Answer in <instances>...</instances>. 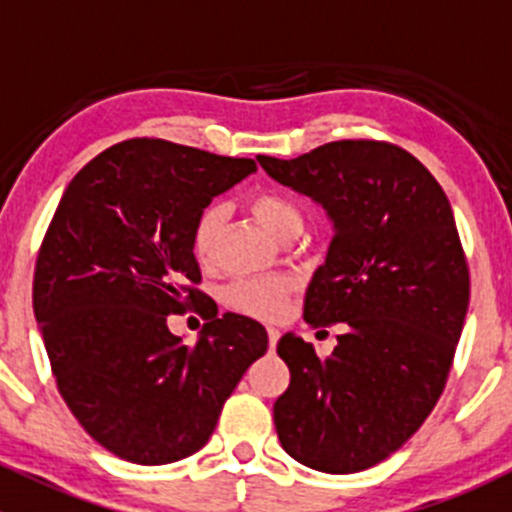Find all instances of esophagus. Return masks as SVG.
Returning a JSON list of instances; mask_svg holds the SVG:
<instances>
[{"mask_svg": "<svg viewBox=\"0 0 512 512\" xmlns=\"http://www.w3.org/2000/svg\"><path fill=\"white\" fill-rule=\"evenodd\" d=\"M267 337H270V352H275L277 342H280V329L270 327V329H267Z\"/></svg>", "mask_w": 512, "mask_h": 512, "instance_id": "esophagus-1", "label": "esophagus"}]
</instances>
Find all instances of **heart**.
Masks as SVG:
<instances>
[{
    "label": "heart",
    "mask_w": 512,
    "mask_h": 512,
    "mask_svg": "<svg viewBox=\"0 0 512 512\" xmlns=\"http://www.w3.org/2000/svg\"><path fill=\"white\" fill-rule=\"evenodd\" d=\"M250 213L255 220L265 227L270 235L277 240L297 235L304 225V215L294 200L287 195L272 193V190H262L250 198ZM220 218L223 210L220 205H208L195 218L193 230H190V250L200 265H208L215 257V242H218ZM289 292H292V280L285 275H270V277H240V280L230 282L223 292V302L232 312H240L245 317L255 319H277L285 312V304Z\"/></svg>",
    "instance_id": "obj_1"
}]
</instances>
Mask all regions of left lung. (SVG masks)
<instances>
[{"mask_svg": "<svg viewBox=\"0 0 512 512\" xmlns=\"http://www.w3.org/2000/svg\"><path fill=\"white\" fill-rule=\"evenodd\" d=\"M257 160L334 220L327 260L304 294V322L342 327L327 359L294 334L277 344L289 366L275 401L277 436L314 471H366L414 436L451 374L471 299L451 203L421 160L386 141Z\"/></svg>", "mask_w": 512, "mask_h": 512, "instance_id": "1", "label": "left lung"}]
</instances>
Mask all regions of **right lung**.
I'll return each instance as SVG.
<instances>
[{
  "instance_id": "add662e5",
  "label": "right lung",
  "mask_w": 512,
  "mask_h": 512,
  "mask_svg": "<svg viewBox=\"0 0 512 512\" xmlns=\"http://www.w3.org/2000/svg\"><path fill=\"white\" fill-rule=\"evenodd\" d=\"M252 170V158L131 138L74 175L46 227L32 299L51 374L84 431L123 461L200 451L267 352L260 322L218 317L190 250L200 210ZM185 308L209 319L195 345L167 329Z\"/></svg>"
}]
</instances>
